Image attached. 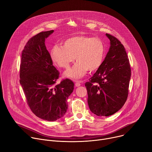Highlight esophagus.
Instances as JSON below:
<instances>
[{"label": "esophagus", "mask_w": 152, "mask_h": 152, "mask_svg": "<svg viewBox=\"0 0 152 152\" xmlns=\"http://www.w3.org/2000/svg\"><path fill=\"white\" fill-rule=\"evenodd\" d=\"M80 86V84L79 82H76L75 83V86L76 87H79Z\"/></svg>", "instance_id": "obj_1"}]
</instances>
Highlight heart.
<instances>
[{"instance_id": "obj_1", "label": "heart", "mask_w": 152, "mask_h": 152, "mask_svg": "<svg viewBox=\"0 0 152 152\" xmlns=\"http://www.w3.org/2000/svg\"><path fill=\"white\" fill-rule=\"evenodd\" d=\"M53 61L58 66L68 68L74 62H77L64 73L65 77L79 79L87 73L94 72L102 66L105 56V46L99 38L84 35L70 37L62 46H54L50 52Z\"/></svg>"}]
</instances>
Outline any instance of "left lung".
Segmentation results:
<instances>
[{"label": "left lung", "instance_id": "8db88e82", "mask_svg": "<svg viewBox=\"0 0 152 152\" xmlns=\"http://www.w3.org/2000/svg\"><path fill=\"white\" fill-rule=\"evenodd\" d=\"M110 48L100 68L85 84L90 110L98 116H109L123 107L128 95L131 68L124 45L106 34Z\"/></svg>", "mask_w": 152, "mask_h": 152}]
</instances>
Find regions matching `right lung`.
<instances>
[{"instance_id": "obj_1", "label": "right lung", "mask_w": 152, "mask_h": 152, "mask_svg": "<svg viewBox=\"0 0 152 152\" xmlns=\"http://www.w3.org/2000/svg\"><path fill=\"white\" fill-rule=\"evenodd\" d=\"M54 30L42 32L30 38L22 52L19 82L32 113L38 117L56 121L68 109L67 99L74 90L68 79L55 85L59 72L53 65L45 39Z\"/></svg>"}]
</instances>
